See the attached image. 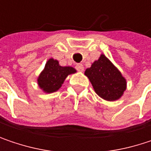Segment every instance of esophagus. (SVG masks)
I'll return each instance as SVG.
<instances>
[{
    "label": "esophagus",
    "mask_w": 151,
    "mask_h": 151,
    "mask_svg": "<svg viewBox=\"0 0 151 151\" xmlns=\"http://www.w3.org/2000/svg\"><path fill=\"white\" fill-rule=\"evenodd\" d=\"M75 68L78 72H83L84 71V65L82 64H77Z\"/></svg>",
    "instance_id": "1"
}]
</instances>
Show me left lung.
Wrapping results in <instances>:
<instances>
[{
    "mask_svg": "<svg viewBox=\"0 0 151 151\" xmlns=\"http://www.w3.org/2000/svg\"><path fill=\"white\" fill-rule=\"evenodd\" d=\"M85 75L89 78L94 92L107 101L119 100L127 88L126 78L104 54L85 71Z\"/></svg>",
    "mask_w": 151,
    "mask_h": 151,
    "instance_id": "obj_1",
    "label": "left lung"
}]
</instances>
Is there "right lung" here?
<instances>
[{"label":"right lung","instance_id":"obj_1","mask_svg":"<svg viewBox=\"0 0 151 151\" xmlns=\"http://www.w3.org/2000/svg\"><path fill=\"white\" fill-rule=\"evenodd\" d=\"M76 73L77 71L73 67L61 66L57 59L50 58L37 77V85L44 93H51L62 86L68 76Z\"/></svg>","mask_w":151,"mask_h":151}]
</instances>
